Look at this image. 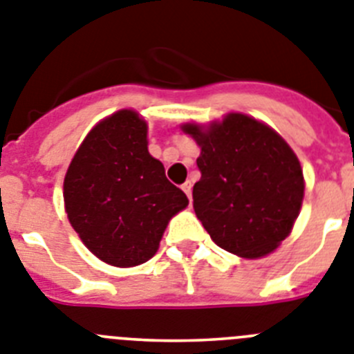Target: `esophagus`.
Here are the masks:
<instances>
[{
	"mask_svg": "<svg viewBox=\"0 0 354 354\" xmlns=\"http://www.w3.org/2000/svg\"><path fill=\"white\" fill-rule=\"evenodd\" d=\"M181 189H183V192L187 194L189 201H192V183H190V181H185V183L181 185Z\"/></svg>",
	"mask_w": 354,
	"mask_h": 354,
	"instance_id": "esophagus-1",
	"label": "esophagus"
}]
</instances>
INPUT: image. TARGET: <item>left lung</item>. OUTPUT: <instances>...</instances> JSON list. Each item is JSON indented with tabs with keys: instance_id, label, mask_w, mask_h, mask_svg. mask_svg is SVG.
I'll list each match as a JSON object with an SVG mask.
<instances>
[{
	"instance_id": "obj_1",
	"label": "left lung",
	"mask_w": 354,
	"mask_h": 354,
	"mask_svg": "<svg viewBox=\"0 0 354 354\" xmlns=\"http://www.w3.org/2000/svg\"><path fill=\"white\" fill-rule=\"evenodd\" d=\"M201 147L192 199L212 241L242 258L274 251L296 223L305 196L296 153L272 128L228 113L208 128L181 126Z\"/></svg>"
}]
</instances>
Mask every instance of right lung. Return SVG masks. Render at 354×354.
<instances>
[{
	"label": "right lung",
	"instance_id": "1",
	"mask_svg": "<svg viewBox=\"0 0 354 354\" xmlns=\"http://www.w3.org/2000/svg\"><path fill=\"white\" fill-rule=\"evenodd\" d=\"M71 226L100 260L115 267L147 262L174 214L189 205L147 151V124L133 110L97 122L64 180Z\"/></svg>",
	"mask_w": 354,
	"mask_h": 354
}]
</instances>
